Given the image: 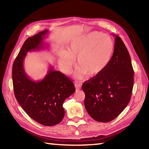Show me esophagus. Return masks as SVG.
Instances as JSON below:
<instances>
[{
    "label": "esophagus",
    "mask_w": 149,
    "mask_h": 149,
    "mask_svg": "<svg viewBox=\"0 0 149 149\" xmlns=\"http://www.w3.org/2000/svg\"><path fill=\"white\" fill-rule=\"evenodd\" d=\"M75 88H76V90H79V89H81V85L80 83H75Z\"/></svg>",
    "instance_id": "34e87169"
}]
</instances>
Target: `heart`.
I'll return each instance as SVG.
<instances>
[{
    "mask_svg": "<svg viewBox=\"0 0 149 149\" xmlns=\"http://www.w3.org/2000/svg\"><path fill=\"white\" fill-rule=\"evenodd\" d=\"M114 44L111 38L98 32H91L72 40L65 51L58 55V64L64 73L70 74L77 58L75 77L81 79L87 74L93 77L104 71L113 55Z\"/></svg>",
    "mask_w": 149,
    "mask_h": 149,
    "instance_id": "1",
    "label": "heart"
}]
</instances>
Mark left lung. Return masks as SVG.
<instances>
[{"mask_svg":"<svg viewBox=\"0 0 149 149\" xmlns=\"http://www.w3.org/2000/svg\"><path fill=\"white\" fill-rule=\"evenodd\" d=\"M115 36L114 51L107 66L101 74L84 82L85 107L98 122L107 123L119 115L130 102L134 85V70L126 47Z\"/></svg>","mask_w":149,"mask_h":149,"instance_id":"8db88e82","label":"left lung"}]
</instances>
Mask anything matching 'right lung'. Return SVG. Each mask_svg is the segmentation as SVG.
<instances>
[{
	"label": "right lung",
	"instance_id": "1",
	"mask_svg": "<svg viewBox=\"0 0 149 149\" xmlns=\"http://www.w3.org/2000/svg\"><path fill=\"white\" fill-rule=\"evenodd\" d=\"M48 34L45 30L29 38L23 45L12 67L15 96L30 117L44 126L60 123L64 116L63 103L75 93L74 83L61 72L50 66L47 74L40 81L31 79L23 66L28 52L43 49L44 39Z\"/></svg>",
	"mask_w": 149,
	"mask_h": 149
}]
</instances>
